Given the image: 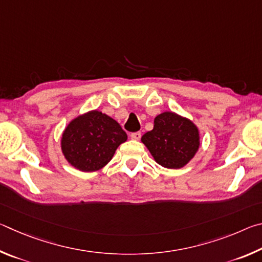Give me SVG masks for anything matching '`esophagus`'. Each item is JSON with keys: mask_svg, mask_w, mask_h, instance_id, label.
<instances>
[{"mask_svg": "<svg viewBox=\"0 0 262 262\" xmlns=\"http://www.w3.org/2000/svg\"><path fill=\"white\" fill-rule=\"evenodd\" d=\"M132 140H135V141H139L141 139V133L140 132H135V133H132L130 134Z\"/></svg>", "mask_w": 262, "mask_h": 262, "instance_id": "obj_1", "label": "esophagus"}]
</instances>
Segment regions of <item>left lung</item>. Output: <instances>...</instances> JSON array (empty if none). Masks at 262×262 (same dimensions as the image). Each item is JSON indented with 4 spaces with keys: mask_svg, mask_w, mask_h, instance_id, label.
<instances>
[{
    "mask_svg": "<svg viewBox=\"0 0 262 262\" xmlns=\"http://www.w3.org/2000/svg\"><path fill=\"white\" fill-rule=\"evenodd\" d=\"M141 141L159 165L180 168L196 154L200 134L189 119L174 112H164L155 118L154 129L145 133Z\"/></svg>",
    "mask_w": 262,
    "mask_h": 262,
    "instance_id": "left-lung-1",
    "label": "left lung"
}]
</instances>
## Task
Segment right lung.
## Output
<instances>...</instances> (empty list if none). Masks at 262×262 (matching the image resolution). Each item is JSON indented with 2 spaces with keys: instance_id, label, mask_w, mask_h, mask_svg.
<instances>
[{
  "instance_id": "1",
  "label": "right lung",
  "mask_w": 262,
  "mask_h": 262,
  "mask_svg": "<svg viewBox=\"0 0 262 262\" xmlns=\"http://www.w3.org/2000/svg\"><path fill=\"white\" fill-rule=\"evenodd\" d=\"M126 141V132L114 119L94 110L68 123L61 137V150L75 168L94 172L103 168Z\"/></svg>"
}]
</instances>
